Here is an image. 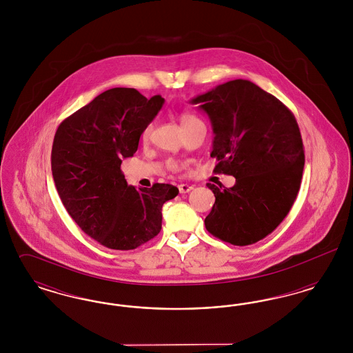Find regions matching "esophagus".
<instances>
[{
    "label": "esophagus",
    "mask_w": 353,
    "mask_h": 353,
    "mask_svg": "<svg viewBox=\"0 0 353 353\" xmlns=\"http://www.w3.org/2000/svg\"><path fill=\"white\" fill-rule=\"evenodd\" d=\"M193 189V186L192 185L188 184H180L179 185V190H180V193H188V192H190Z\"/></svg>",
    "instance_id": "esophagus-1"
}]
</instances>
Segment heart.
<instances>
[{
  "label": "heart",
  "instance_id": "1",
  "mask_svg": "<svg viewBox=\"0 0 353 353\" xmlns=\"http://www.w3.org/2000/svg\"><path fill=\"white\" fill-rule=\"evenodd\" d=\"M197 120H199V119L196 118L194 115H192V114H189V112H185V114L181 115V125H185V124L192 123V121H197ZM150 131H151V128L147 127V130L144 131V136H145V137L150 134ZM172 168L177 169V165H176V164H172Z\"/></svg>",
  "mask_w": 353,
  "mask_h": 353
}]
</instances>
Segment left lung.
Returning <instances> with one entry per match:
<instances>
[{"mask_svg": "<svg viewBox=\"0 0 353 353\" xmlns=\"http://www.w3.org/2000/svg\"><path fill=\"white\" fill-rule=\"evenodd\" d=\"M190 103L210 119L214 172L235 177L232 188L206 184L216 202L205 228L235 246L255 243L285 219L301 188L304 150L296 119L245 79L219 84Z\"/></svg>", "mask_w": 353, "mask_h": 353, "instance_id": "left-lung-1", "label": "left lung"}]
</instances>
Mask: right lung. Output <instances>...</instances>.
<instances>
[{
	"label": "right lung",
	"mask_w": 353,
	"mask_h": 353,
	"mask_svg": "<svg viewBox=\"0 0 353 353\" xmlns=\"http://www.w3.org/2000/svg\"><path fill=\"white\" fill-rule=\"evenodd\" d=\"M164 99L117 87L65 119L54 136L51 170L68 214L84 233L114 250H134L160 233L170 184H127L121 160L134 156Z\"/></svg>",
	"instance_id": "right-lung-1"
}]
</instances>
